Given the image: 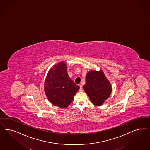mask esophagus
<instances>
[{"label": "esophagus", "instance_id": "obj_1", "mask_svg": "<svg viewBox=\"0 0 150 150\" xmlns=\"http://www.w3.org/2000/svg\"><path fill=\"white\" fill-rule=\"evenodd\" d=\"M83 87L81 84L79 85V91H82Z\"/></svg>", "mask_w": 150, "mask_h": 150}]
</instances>
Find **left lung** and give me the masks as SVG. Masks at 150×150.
I'll return each mask as SVG.
<instances>
[{"instance_id": "8db88e82", "label": "left lung", "mask_w": 150, "mask_h": 150, "mask_svg": "<svg viewBox=\"0 0 150 150\" xmlns=\"http://www.w3.org/2000/svg\"><path fill=\"white\" fill-rule=\"evenodd\" d=\"M92 103L100 106L111 94V83L102 70L90 71L86 75V84L83 86Z\"/></svg>"}]
</instances>
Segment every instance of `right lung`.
<instances>
[{"label": "right lung", "mask_w": 150, "mask_h": 150, "mask_svg": "<svg viewBox=\"0 0 150 150\" xmlns=\"http://www.w3.org/2000/svg\"><path fill=\"white\" fill-rule=\"evenodd\" d=\"M79 87L68 76L64 62L51 68L44 83V90L48 100L53 105L66 108L72 103Z\"/></svg>", "instance_id": "add662e5"}]
</instances>
